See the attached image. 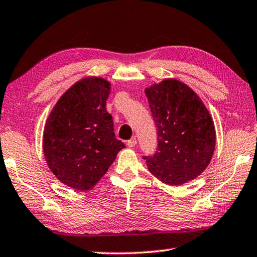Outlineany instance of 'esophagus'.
<instances>
[{
	"mask_svg": "<svg viewBox=\"0 0 257 257\" xmlns=\"http://www.w3.org/2000/svg\"><path fill=\"white\" fill-rule=\"evenodd\" d=\"M127 146H128L130 148L136 147V146H137V138L133 137V138L131 139V140H128V141H127Z\"/></svg>",
	"mask_w": 257,
	"mask_h": 257,
	"instance_id": "esophagus-1",
	"label": "esophagus"
}]
</instances>
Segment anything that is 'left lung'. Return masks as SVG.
<instances>
[{
	"label": "left lung",
	"instance_id": "obj_1",
	"mask_svg": "<svg viewBox=\"0 0 257 257\" xmlns=\"http://www.w3.org/2000/svg\"><path fill=\"white\" fill-rule=\"evenodd\" d=\"M158 148L145 156L149 172L167 185H183L208 167L215 148L213 120L203 101L176 79L146 89Z\"/></svg>",
	"mask_w": 257,
	"mask_h": 257
}]
</instances>
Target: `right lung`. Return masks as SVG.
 <instances>
[{
  "label": "right lung",
  "mask_w": 257,
  "mask_h": 257,
  "mask_svg": "<svg viewBox=\"0 0 257 257\" xmlns=\"http://www.w3.org/2000/svg\"><path fill=\"white\" fill-rule=\"evenodd\" d=\"M110 83L97 76L78 81L63 93L45 124L43 150L52 173L66 186L92 188L125 145L117 140L106 110Z\"/></svg>",
  "instance_id": "right-lung-1"
}]
</instances>
